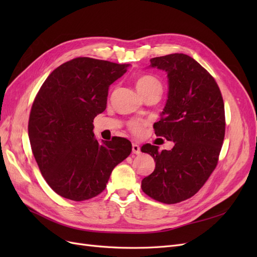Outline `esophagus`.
Returning a JSON list of instances; mask_svg holds the SVG:
<instances>
[{
  "instance_id": "34e87169",
  "label": "esophagus",
  "mask_w": 257,
  "mask_h": 257,
  "mask_svg": "<svg viewBox=\"0 0 257 257\" xmlns=\"http://www.w3.org/2000/svg\"><path fill=\"white\" fill-rule=\"evenodd\" d=\"M132 150H133V153L136 154V155L142 153V152H141V147H139L137 144H133V145H132Z\"/></svg>"
}]
</instances>
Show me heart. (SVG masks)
Masks as SVG:
<instances>
[{"label": "heart", "instance_id": "heart-1", "mask_svg": "<svg viewBox=\"0 0 257 257\" xmlns=\"http://www.w3.org/2000/svg\"><path fill=\"white\" fill-rule=\"evenodd\" d=\"M136 87L141 94H144L145 92L153 90V89L162 90V84H161L160 80L150 75H145V76H142L141 78H138V80L136 81ZM146 124L147 123L145 121L136 120V121H133L130 123V128L132 132H133V133L141 134L144 127L146 126Z\"/></svg>", "mask_w": 257, "mask_h": 257}]
</instances>
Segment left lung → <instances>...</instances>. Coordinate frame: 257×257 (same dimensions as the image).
<instances>
[{
	"mask_svg": "<svg viewBox=\"0 0 257 257\" xmlns=\"http://www.w3.org/2000/svg\"><path fill=\"white\" fill-rule=\"evenodd\" d=\"M150 62L168 78L166 105L153 127L175 146L161 152L158 146L142 147L155 162L142 189L161 203L176 204L195 195L216 167L225 135L224 102L213 77L193 58L173 53Z\"/></svg>",
	"mask_w": 257,
	"mask_h": 257,
	"instance_id": "1",
	"label": "left lung"
}]
</instances>
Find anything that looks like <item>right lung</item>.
<instances>
[{"mask_svg":"<svg viewBox=\"0 0 257 257\" xmlns=\"http://www.w3.org/2000/svg\"><path fill=\"white\" fill-rule=\"evenodd\" d=\"M127 66L76 58L54 69L38 91L30 112V144L46 182L60 196L75 201L97 196L112 169L131 154L127 139L100 144L93 133L109 85Z\"/></svg>","mask_w":257,"mask_h":257,"instance_id":"right-lung-1","label":"right lung"}]
</instances>
